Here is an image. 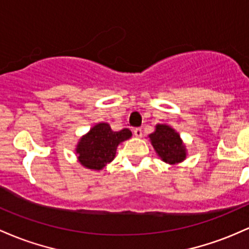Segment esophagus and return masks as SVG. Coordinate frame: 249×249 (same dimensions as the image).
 I'll use <instances>...</instances> for the list:
<instances>
[{"mask_svg": "<svg viewBox=\"0 0 249 249\" xmlns=\"http://www.w3.org/2000/svg\"><path fill=\"white\" fill-rule=\"evenodd\" d=\"M134 135H135L136 138H141V136H142V129H141V128H136V129H134Z\"/></svg>", "mask_w": 249, "mask_h": 249, "instance_id": "esophagus-1", "label": "esophagus"}]
</instances>
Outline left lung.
I'll return each mask as SVG.
<instances>
[{
    "label": "left lung",
    "mask_w": 249,
    "mask_h": 249,
    "mask_svg": "<svg viewBox=\"0 0 249 249\" xmlns=\"http://www.w3.org/2000/svg\"><path fill=\"white\" fill-rule=\"evenodd\" d=\"M149 141L159 158L168 164H178L187 158V148L180 134L168 124H156Z\"/></svg>",
    "instance_id": "1"
}]
</instances>
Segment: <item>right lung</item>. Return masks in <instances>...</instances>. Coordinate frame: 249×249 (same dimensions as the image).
Listing matches in <instances>:
<instances>
[{"instance_id":"add662e5","label":"right lung","mask_w":249,"mask_h":249,"mask_svg":"<svg viewBox=\"0 0 249 249\" xmlns=\"http://www.w3.org/2000/svg\"><path fill=\"white\" fill-rule=\"evenodd\" d=\"M130 138L128 128L114 132L107 122H99L80 138L75 148L77 160L85 168L102 170L115 159L117 146Z\"/></svg>"}]
</instances>
